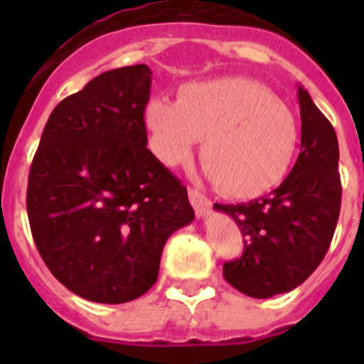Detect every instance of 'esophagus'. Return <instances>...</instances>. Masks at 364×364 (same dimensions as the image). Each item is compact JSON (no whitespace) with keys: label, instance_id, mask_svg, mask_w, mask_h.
Segmentation results:
<instances>
[{"label":"esophagus","instance_id":"obj_1","mask_svg":"<svg viewBox=\"0 0 364 364\" xmlns=\"http://www.w3.org/2000/svg\"><path fill=\"white\" fill-rule=\"evenodd\" d=\"M189 202L193 204V208H195L198 217H208V215H210L211 204H213V202L205 197L204 193L198 191V189H189Z\"/></svg>","mask_w":364,"mask_h":364}]
</instances>
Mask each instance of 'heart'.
Wrapping results in <instances>:
<instances>
[{
  "mask_svg": "<svg viewBox=\"0 0 364 364\" xmlns=\"http://www.w3.org/2000/svg\"><path fill=\"white\" fill-rule=\"evenodd\" d=\"M151 147L162 162L191 159L204 138L202 162L230 197L262 195L290 171L299 125L268 87L246 78L189 83L178 100L153 98L144 111Z\"/></svg>",
  "mask_w": 364,
  "mask_h": 364,
  "instance_id": "b5f03b06",
  "label": "heart"
}]
</instances>
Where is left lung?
<instances>
[{"label":"left lung","mask_w":364,"mask_h":364,"mask_svg":"<svg viewBox=\"0 0 364 364\" xmlns=\"http://www.w3.org/2000/svg\"><path fill=\"white\" fill-rule=\"evenodd\" d=\"M301 153L266 197L215 204L244 237L242 257L224 264V279L247 297L269 299L306 281L326 255L341 211L339 144L332 124L299 87Z\"/></svg>","instance_id":"1"}]
</instances>
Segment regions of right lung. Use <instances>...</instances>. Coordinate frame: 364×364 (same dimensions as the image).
Masks as SVG:
<instances>
[{
  "label": "right lung",
  "mask_w": 364,
  "mask_h": 364,
  "mask_svg": "<svg viewBox=\"0 0 364 364\" xmlns=\"http://www.w3.org/2000/svg\"><path fill=\"white\" fill-rule=\"evenodd\" d=\"M151 69L120 67L45 124L27 188L41 259L67 290L120 304L156 282L164 244L195 218L188 189L147 149Z\"/></svg>",
  "instance_id": "1"
}]
</instances>
